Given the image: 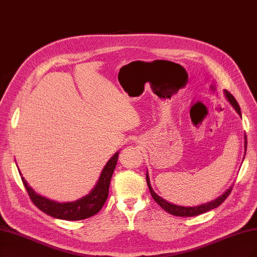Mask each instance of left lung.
<instances>
[{
  "instance_id": "obj_1",
  "label": "left lung",
  "mask_w": 257,
  "mask_h": 257,
  "mask_svg": "<svg viewBox=\"0 0 257 257\" xmlns=\"http://www.w3.org/2000/svg\"><path fill=\"white\" fill-rule=\"evenodd\" d=\"M224 95H225L226 99L229 100V102L233 106V108L236 110V112L241 116L239 104H238V102L236 101V99L234 98L233 95L226 90H224ZM244 150H246V137L245 136H244ZM244 155H245V153H244ZM146 181H147V184H148V187H149L150 194H151V196H153V198L155 199V201L167 213L172 214L174 216H179V217H193V216H198V215H201V214L206 213V212L211 211V210H214V208L219 206L225 200L227 196L230 195V193L232 191V187H230L223 195H221L220 197H218L217 199H215V200H213L211 202L204 203V204H201V205H198V206H181V205H176V204H173L170 202H167L166 200H164L163 198H161L160 196H158L154 192L153 187H151V185H150V180H149V177H148L147 173H146Z\"/></svg>"
}]
</instances>
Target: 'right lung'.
<instances>
[{"mask_svg": "<svg viewBox=\"0 0 257 257\" xmlns=\"http://www.w3.org/2000/svg\"><path fill=\"white\" fill-rule=\"evenodd\" d=\"M117 159L118 151L108 161V163L104 165L98 181L91 191V193L74 202L60 203L38 195L37 193H35L34 189L27 184L23 177H21V179L28 193V196L31 198V200L40 211L54 218H57V219L70 221L83 220L94 216L95 214H97L101 210L104 202H106L109 195L111 177L113 175L114 169H115ZM20 176H22L21 173Z\"/></svg>", "mask_w": 257, "mask_h": 257, "instance_id": "right-lung-1", "label": "right lung"}]
</instances>
